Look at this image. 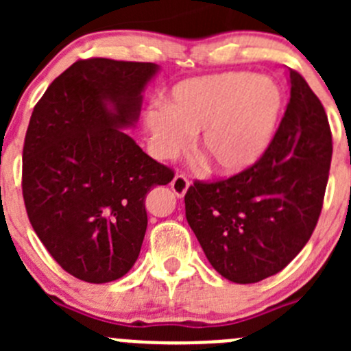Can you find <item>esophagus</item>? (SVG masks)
I'll return each instance as SVG.
<instances>
[{"label":"esophagus","instance_id":"esophagus-1","mask_svg":"<svg viewBox=\"0 0 351 351\" xmlns=\"http://www.w3.org/2000/svg\"><path fill=\"white\" fill-rule=\"evenodd\" d=\"M190 189V180L185 175H176L171 182V190L176 197H185L186 190Z\"/></svg>","mask_w":351,"mask_h":351}]
</instances>
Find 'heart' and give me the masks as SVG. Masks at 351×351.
<instances>
[{
	"instance_id": "1",
	"label": "heart",
	"mask_w": 351,
	"mask_h": 351,
	"mask_svg": "<svg viewBox=\"0 0 351 351\" xmlns=\"http://www.w3.org/2000/svg\"><path fill=\"white\" fill-rule=\"evenodd\" d=\"M284 108L280 86L267 76L224 73L180 81L144 115L153 153L161 159L185 149L195 136L197 158L221 175L251 168L270 146Z\"/></svg>"
}]
</instances>
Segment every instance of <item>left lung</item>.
<instances>
[{
  "instance_id": "1",
  "label": "left lung",
  "mask_w": 351,
  "mask_h": 351,
  "mask_svg": "<svg viewBox=\"0 0 351 351\" xmlns=\"http://www.w3.org/2000/svg\"><path fill=\"white\" fill-rule=\"evenodd\" d=\"M290 100L263 156L185 195L190 228L212 267L236 284L284 270L313 234L323 208L332 141L319 98L289 69Z\"/></svg>"
}]
</instances>
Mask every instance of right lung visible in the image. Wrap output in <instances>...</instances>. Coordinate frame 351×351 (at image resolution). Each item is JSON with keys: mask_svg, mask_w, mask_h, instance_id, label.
Instances as JSON below:
<instances>
[{"mask_svg": "<svg viewBox=\"0 0 351 351\" xmlns=\"http://www.w3.org/2000/svg\"><path fill=\"white\" fill-rule=\"evenodd\" d=\"M153 62L80 59L32 112L22 192L45 250L73 277L107 284L136 263L147 228L146 195L173 180L122 129L139 119Z\"/></svg>", "mask_w": 351, "mask_h": 351, "instance_id": "add662e5", "label": "right lung"}]
</instances>
